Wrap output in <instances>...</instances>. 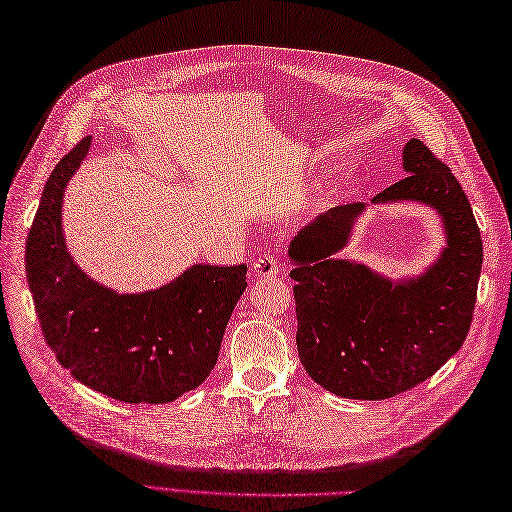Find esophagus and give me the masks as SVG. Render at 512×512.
Segmentation results:
<instances>
[{
  "mask_svg": "<svg viewBox=\"0 0 512 512\" xmlns=\"http://www.w3.org/2000/svg\"><path fill=\"white\" fill-rule=\"evenodd\" d=\"M254 276L256 278H273L278 276V260L273 256H263L254 263Z\"/></svg>",
  "mask_w": 512,
  "mask_h": 512,
  "instance_id": "esophagus-1",
  "label": "esophagus"
}]
</instances>
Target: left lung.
<instances>
[{"mask_svg": "<svg viewBox=\"0 0 512 512\" xmlns=\"http://www.w3.org/2000/svg\"><path fill=\"white\" fill-rule=\"evenodd\" d=\"M402 167L406 178L371 204L417 202L439 215L445 247L419 276L391 280L336 256L363 202L326 210L289 245L299 360L347 400H386L428 380L465 343L476 306L482 239L463 186L419 139L404 145Z\"/></svg>", "mask_w": 512, "mask_h": 512, "instance_id": "8db88e82", "label": "left lung"}]
</instances>
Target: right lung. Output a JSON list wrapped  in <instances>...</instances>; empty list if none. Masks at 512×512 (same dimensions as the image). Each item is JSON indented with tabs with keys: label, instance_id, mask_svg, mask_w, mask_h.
Masks as SVG:
<instances>
[{
	"label": "right lung",
	"instance_id": "1",
	"mask_svg": "<svg viewBox=\"0 0 512 512\" xmlns=\"http://www.w3.org/2000/svg\"><path fill=\"white\" fill-rule=\"evenodd\" d=\"M91 141L86 136L58 162L28 234L36 315L73 378L119 402L167 404L197 389L217 365L223 332L247 286V265H193L143 293H117L86 276L62 234V199Z\"/></svg>",
	"mask_w": 512,
	"mask_h": 512
}]
</instances>
